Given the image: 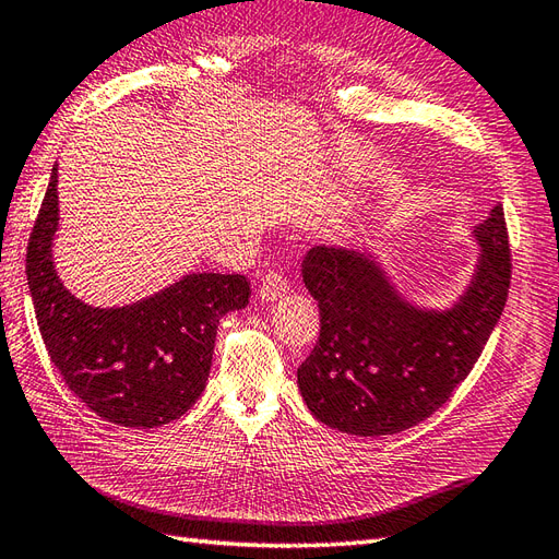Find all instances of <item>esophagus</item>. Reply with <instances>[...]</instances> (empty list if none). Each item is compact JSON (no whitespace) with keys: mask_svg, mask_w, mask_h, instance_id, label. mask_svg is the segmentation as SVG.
Masks as SVG:
<instances>
[{"mask_svg":"<svg viewBox=\"0 0 559 559\" xmlns=\"http://www.w3.org/2000/svg\"><path fill=\"white\" fill-rule=\"evenodd\" d=\"M288 293H290V283L281 274V271H269V274H264L260 285L262 302H276V299L285 297Z\"/></svg>","mask_w":559,"mask_h":559,"instance_id":"esophagus-1","label":"esophagus"}]
</instances>
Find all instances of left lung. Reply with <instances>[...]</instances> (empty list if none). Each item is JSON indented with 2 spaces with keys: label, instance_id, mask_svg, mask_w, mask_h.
Here are the masks:
<instances>
[{
  "label": "left lung",
  "instance_id": "left-lung-1",
  "mask_svg": "<svg viewBox=\"0 0 559 559\" xmlns=\"http://www.w3.org/2000/svg\"><path fill=\"white\" fill-rule=\"evenodd\" d=\"M475 274L449 309L399 295L373 254L317 246L302 278L319 302L321 333L297 368V388L323 425L356 437L404 432L451 399L491 337L510 288L503 205L475 226Z\"/></svg>",
  "mask_w": 559,
  "mask_h": 559
}]
</instances>
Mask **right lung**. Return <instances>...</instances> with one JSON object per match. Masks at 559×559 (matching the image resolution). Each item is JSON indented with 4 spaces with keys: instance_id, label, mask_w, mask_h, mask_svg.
<instances>
[{
    "instance_id": "add662e5",
    "label": "right lung",
    "mask_w": 559,
    "mask_h": 559,
    "mask_svg": "<svg viewBox=\"0 0 559 559\" xmlns=\"http://www.w3.org/2000/svg\"><path fill=\"white\" fill-rule=\"evenodd\" d=\"M56 181L53 165L25 257L27 288L51 364L68 390L108 423L148 429L177 420L205 390L219 319L248 307V278L189 274L134 305H84L53 269Z\"/></svg>"
}]
</instances>
